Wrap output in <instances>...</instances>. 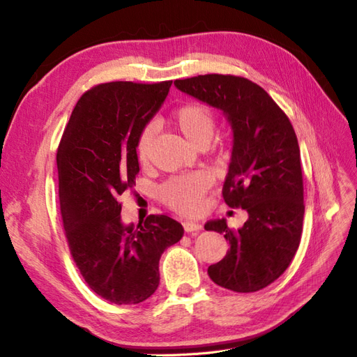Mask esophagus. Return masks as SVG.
I'll list each match as a JSON object with an SVG mask.
<instances>
[{"mask_svg": "<svg viewBox=\"0 0 357 357\" xmlns=\"http://www.w3.org/2000/svg\"><path fill=\"white\" fill-rule=\"evenodd\" d=\"M184 229L187 231V233H196V231L202 229V225L195 220H187V222H184Z\"/></svg>", "mask_w": 357, "mask_h": 357, "instance_id": "1", "label": "esophagus"}]
</instances>
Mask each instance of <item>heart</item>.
<instances>
[{"instance_id": "1", "label": "heart", "mask_w": 357, "mask_h": 357, "mask_svg": "<svg viewBox=\"0 0 357 357\" xmlns=\"http://www.w3.org/2000/svg\"><path fill=\"white\" fill-rule=\"evenodd\" d=\"M172 124L190 144L196 149H205L210 144L216 129V119L211 109L199 105L188 103L181 106L172 115ZM155 137V126L147 124L141 130L137 141V156L141 162H146L151 155ZM210 187V179L201 173L195 175L173 176L158 188L161 201L172 210L192 214L201 210L204 196Z\"/></svg>"}]
</instances>
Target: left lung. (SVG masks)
<instances>
[{
  "label": "left lung",
  "mask_w": 357,
  "mask_h": 357,
  "mask_svg": "<svg viewBox=\"0 0 357 357\" xmlns=\"http://www.w3.org/2000/svg\"><path fill=\"white\" fill-rule=\"evenodd\" d=\"M175 86L227 117L233 151L222 195L231 208L248 211L238 229L228 228L227 219L205 223L229 242L208 275L229 291H260L287 269L301 240L304 188L295 130L266 91L245 77L205 74L175 80Z\"/></svg>",
  "instance_id": "left-lung-1"
}]
</instances>
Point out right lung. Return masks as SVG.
I'll list each match as a JSON object with an SVG mask.
<instances>
[{"instance_id": "right-lung-1", "label": "right lung", "mask_w": 357, "mask_h": 357, "mask_svg": "<svg viewBox=\"0 0 357 357\" xmlns=\"http://www.w3.org/2000/svg\"><path fill=\"white\" fill-rule=\"evenodd\" d=\"M172 80L111 82L80 97L57 149L66 240L86 284L114 304H138L160 284V259L184 228L164 214L124 225L120 196L135 185L137 141Z\"/></svg>"}]
</instances>
